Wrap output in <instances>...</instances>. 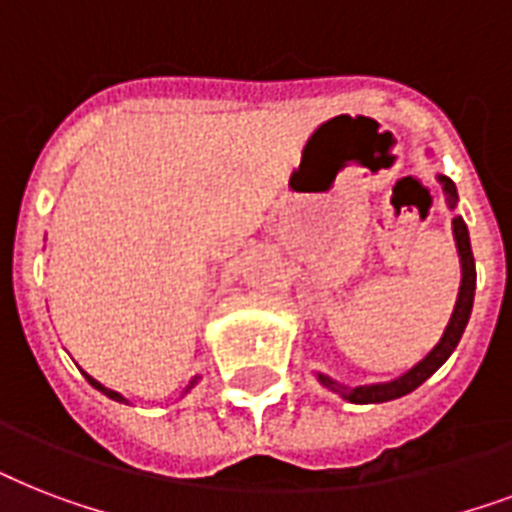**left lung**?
Returning a JSON list of instances; mask_svg holds the SVG:
<instances>
[{
  "mask_svg": "<svg viewBox=\"0 0 512 512\" xmlns=\"http://www.w3.org/2000/svg\"><path fill=\"white\" fill-rule=\"evenodd\" d=\"M438 180H441V185H444L449 207L454 209L457 207V188H454V183L449 180V177L438 175ZM452 228H454V241H457V252H460V263H462V284H460V295H457V305H454L452 319H449V324H446L444 337L438 340L436 348L430 350L420 364L412 366L409 372L396 377V380L348 388V385H340V382L327 377V374H319V382L324 385V388H329L332 393H340V396L345 398V401H350V404H382V401H393V398H401L406 396V393H412L414 388H420L422 382L428 380L430 374L436 372L438 366L452 356V350L457 348L462 332H465V327H468L470 311H473V295H476V260H473V249H470L468 225H465L462 217H454Z\"/></svg>",
  "mask_w": 512,
  "mask_h": 512,
  "instance_id": "8db88e82",
  "label": "left lung"
}]
</instances>
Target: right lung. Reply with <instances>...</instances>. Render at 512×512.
Segmentation results:
<instances>
[{
	"label": "right lung",
	"mask_w": 512,
	"mask_h": 512,
	"mask_svg": "<svg viewBox=\"0 0 512 512\" xmlns=\"http://www.w3.org/2000/svg\"><path fill=\"white\" fill-rule=\"evenodd\" d=\"M84 377H87V382H90L92 388H98L100 393H106V396H108V398H114V401H124V404H127V398H124V396H119V393H116V390H108V388H103V385H100L98 380H92V377H90V374H87V372H84ZM196 380H199V377H193V380H191V385H188V388H185V393H188V390H191L193 385H196Z\"/></svg>",
	"instance_id": "add662e5"
}]
</instances>
